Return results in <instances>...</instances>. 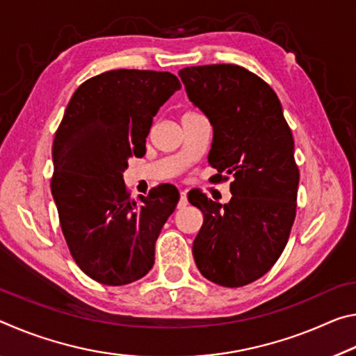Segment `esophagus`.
Returning a JSON list of instances; mask_svg holds the SVG:
<instances>
[{"mask_svg":"<svg viewBox=\"0 0 356 356\" xmlns=\"http://www.w3.org/2000/svg\"><path fill=\"white\" fill-rule=\"evenodd\" d=\"M186 204H188V200H186V193L182 191V193H180V200H179V204H177V209L186 207Z\"/></svg>","mask_w":356,"mask_h":356,"instance_id":"obj_1","label":"esophagus"}]
</instances>
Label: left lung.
Returning <instances> with one entry per match:
<instances>
[{
  "instance_id": "left-lung-1",
  "label": "left lung",
  "mask_w": 356,
  "mask_h": 356,
  "mask_svg": "<svg viewBox=\"0 0 356 356\" xmlns=\"http://www.w3.org/2000/svg\"><path fill=\"white\" fill-rule=\"evenodd\" d=\"M179 76L213 127L209 165L216 182L232 176L225 206L200 191L188 195L204 215L193 256L204 278L242 287L273 267L291 236L300 179L292 131L278 95L245 67L196 65Z\"/></svg>"
}]
</instances>
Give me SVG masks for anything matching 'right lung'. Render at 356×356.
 <instances>
[{"instance_id":"add662e5","label":"right lung","mask_w":356,"mask_h":356,"mask_svg":"<svg viewBox=\"0 0 356 356\" xmlns=\"http://www.w3.org/2000/svg\"><path fill=\"white\" fill-rule=\"evenodd\" d=\"M180 89L170 72L118 69L78 86L53 141L51 195L69 251L105 286L130 284L152 268L155 242L179 201L159 185L131 200L122 179L143 156L160 106Z\"/></svg>"}]
</instances>
